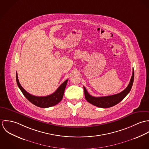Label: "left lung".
<instances>
[{
  "mask_svg": "<svg viewBox=\"0 0 149 149\" xmlns=\"http://www.w3.org/2000/svg\"><path fill=\"white\" fill-rule=\"evenodd\" d=\"M134 69L132 71V76L130 80V81L128 84L127 88L123 90L122 92L107 96L103 97H94L91 96L88 93L86 88L84 86V91L85 94V97L87 102L89 103L93 104V106L100 107V108H109L114 106L120 102L130 92L134 82Z\"/></svg>",
  "mask_w": 149,
  "mask_h": 149,
  "instance_id": "8db88e82",
  "label": "left lung"
}]
</instances>
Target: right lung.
Returning a JSON list of instances; mask_svg holds the SVG:
<instances>
[{
    "mask_svg": "<svg viewBox=\"0 0 149 149\" xmlns=\"http://www.w3.org/2000/svg\"><path fill=\"white\" fill-rule=\"evenodd\" d=\"M16 79L17 85L25 97L34 105L41 108H47L54 106L60 103L63 97L64 91L68 81V80H65L61 85H60L53 93L48 96L41 97L33 96L24 90L19 82L17 73H16Z\"/></svg>",
    "mask_w": 149,
    "mask_h": 149,
    "instance_id": "1",
    "label": "right lung"
}]
</instances>
